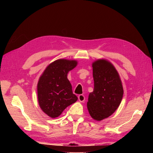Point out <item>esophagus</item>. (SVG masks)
<instances>
[{"label": "esophagus", "mask_w": 153, "mask_h": 153, "mask_svg": "<svg viewBox=\"0 0 153 153\" xmlns=\"http://www.w3.org/2000/svg\"><path fill=\"white\" fill-rule=\"evenodd\" d=\"M78 100H79V101L81 102H84L85 100V97L83 94H79L78 96Z\"/></svg>", "instance_id": "34e87169"}]
</instances>
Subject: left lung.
I'll list each match as a JSON object with an SVG mask.
<instances>
[{
	"mask_svg": "<svg viewBox=\"0 0 153 153\" xmlns=\"http://www.w3.org/2000/svg\"><path fill=\"white\" fill-rule=\"evenodd\" d=\"M94 87L88 96L87 108L96 121L111 116L122 100L123 88L117 69L107 59H100L92 64Z\"/></svg>",
	"mask_w": 153,
	"mask_h": 153,
	"instance_id": "8db88e82",
	"label": "left lung"
}]
</instances>
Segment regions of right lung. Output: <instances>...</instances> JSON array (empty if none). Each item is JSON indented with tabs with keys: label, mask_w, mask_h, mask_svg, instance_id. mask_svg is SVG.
<instances>
[{
	"label": "right lung",
	"mask_w": 153,
	"mask_h": 153,
	"mask_svg": "<svg viewBox=\"0 0 153 153\" xmlns=\"http://www.w3.org/2000/svg\"><path fill=\"white\" fill-rule=\"evenodd\" d=\"M77 65L76 60L59 59L49 64L40 76L37 85L38 104L48 117H59L68 106L77 101L67 79V74Z\"/></svg>",
	"instance_id": "obj_1"
}]
</instances>
